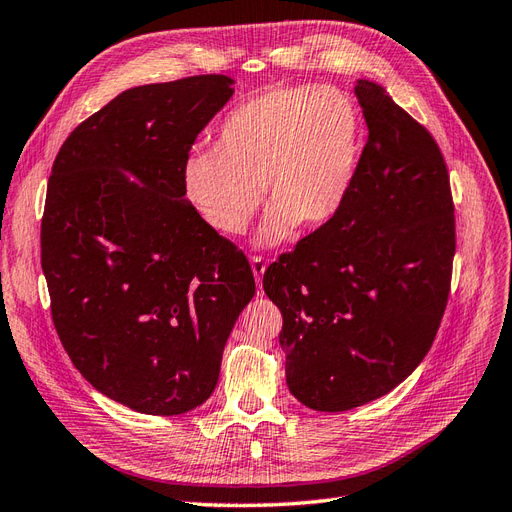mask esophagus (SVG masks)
I'll return each instance as SVG.
<instances>
[{"instance_id": "obj_1", "label": "esophagus", "mask_w": 512, "mask_h": 512, "mask_svg": "<svg viewBox=\"0 0 512 512\" xmlns=\"http://www.w3.org/2000/svg\"><path fill=\"white\" fill-rule=\"evenodd\" d=\"M251 268H253V274H255V281L259 285L257 296H261V294H264V292H261V277H264V272H266V261L261 257H251Z\"/></svg>"}]
</instances>
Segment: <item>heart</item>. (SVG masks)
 Wrapping results in <instances>:
<instances>
[{
    "mask_svg": "<svg viewBox=\"0 0 512 512\" xmlns=\"http://www.w3.org/2000/svg\"><path fill=\"white\" fill-rule=\"evenodd\" d=\"M363 119L337 88H272L233 108L214 134V151L181 164L183 199L209 229L242 235L261 203L272 201L255 246H277L303 225H329L357 179Z\"/></svg>",
    "mask_w": 512,
    "mask_h": 512,
    "instance_id": "obj_1",
    "label": "heart"
}]
</instances>
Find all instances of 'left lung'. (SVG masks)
<instances>
[{
	"label": "left lung",
	"instance_id": "left-lung-1",
	"mask_svg": "<svg viewBox=\"0 0 512 512\" xmlns=\"http://www.w3.org/2000/svg\"><path fill=\"white\" fill-rule=\"evenodd\" d=\"M355 95L370 136L342 212L264 274L283 313L287 387L326 413L381 398L413 374L437 335L454 259L437 142L381 84L359 80Z\"/></svg>",
	"mask_w": 512,
	"mask_h": 512
}]
</instances>
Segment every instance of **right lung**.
<instances>
[{
	"mask_svg": "<svg viewBox=\"0 0 512 512\" xmlns=\"http://www.w3.org/2000/svg\"><path fill=\"white\" fill-rule=\"evenodd\" d=\"M233 86L199 75L129 88L51 168L41 261L58 337L90 385L136 413L181 415L212 396L255 296L244 253L181 192V164Z\"/></svg>",
	"mask_w": 512,
	"mask_h": 512,
	"instance_id": "add662e5",
	"label": "right lung"
}]
</instances>
